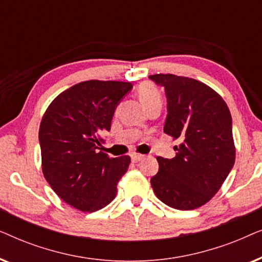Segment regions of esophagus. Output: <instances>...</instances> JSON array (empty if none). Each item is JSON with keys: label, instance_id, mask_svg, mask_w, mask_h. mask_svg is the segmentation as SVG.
<instances>
[{"label": "esophagus", "instance_id": "obj_1", "mask_svg": "<svg viewBox=\"0 0 262 262\" xmlns=\"http://www.w3.org/2000/svg\"><path fill=\"white\" fill-rule=\"evenodd\" d=\"M143 157H144V155H141V154H132L131 160H132V162L137 163L138 161H141L143 159Z\"/></svg>", "mask_w": 262, "mask_h": 262}]
</instances>
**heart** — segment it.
I'll return each instance as SVG.
<instances>
[{
  "label": "heart",
  "instance_id": "heart-1",
  "mask_svg": "<svg viewBox=\"0 0 262 262\" xmlns=\"http://www.w3.org/2000/svg\"><path fill=\"white\" fill-rule=\"evenodd\" d=\"M138 95L141 98L142 102L148 108L154 102L161 101V95L157 87L151 82H143L138 87Z\"/></svg>",
  "mask_w": 262,
  "mask_h": 262
}]
</instances>
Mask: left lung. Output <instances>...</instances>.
I'll list each match as a JSON object with an SVG mask.
<instances>
[{
    "instance_id": "left-lung-1",
    "label": "left lung",
    "mask_w": 262,
    "mask_h": 262,
    "mask_svg": "<svg viewBox=\"0 0 262 262\" xmlns=\"http://www.w3.org/2000/svg\"><path fill=\"white\" fill-rule=\"evenodd\" d=\"M167 96L163 131L177 155L157 157L159 171L150 180L157 198L177 210H194L220 191L235 163L232 120L222 96L203 82L173 74L150 75Z\"/></svg>"
}]
</instances>
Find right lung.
<instances>
[{
  "mask_svg": "<svg viewBox=\"0 0 262 262\" xmlns=\"http://www.w3.org/2000/svg\"><path fill=\"white\" fill-rule=\"evenodd\" d=\"M130 82L84 81L57 96L39 127L42 174L60 199L83 212L108 205L126 173L130 156L100 151L114 111Z\"/></svg>",
  "mask_w": 262,
  "mask_h": 262,
  "instance_id": "add662e5",
  "label": "right lung"
}]
</instances>
